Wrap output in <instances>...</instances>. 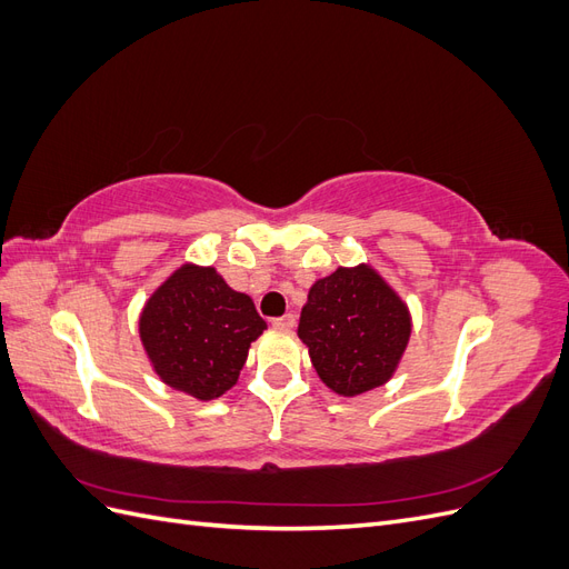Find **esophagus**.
Listing matches in <instances>:
<instances>
[{
	"instance_id": "1",
	"label": "esophagus",
	"mask_w": 569,
	"mask_h": 569,
	"mask_svg": "<svg viewBox=\"0 0 569 569\" xmlns=\"http://www.w3.org/2000/svg\"><path fill=\"white\" fill-rule=\"evenodd\" d=\"M297 325V316L284 313L282 318H272V327H280V330H291Z\"/></svg>"
}]
</instances>
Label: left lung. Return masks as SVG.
Masks as SVG:
<instances>
[{"label":"left lung","mask_w":569,"mask_h":569,"mask_svg":"<svg viewBox=\"0 0 569 569\" xmlns=\"http://www.w3.org/2000/svg\"><path fill=\"white\" fill-rule=\"evenodd\" d=\"M410 337V316L396 291L368 266L339 268L318 280L299 320V339L320 380L341 396L382 387Z\"/></svg>","instance_id":"1"}]
</instances>
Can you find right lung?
I'll return each mask as SVG.
<instances>
[{
  "instance_id": "obj_1",
  "label": "right lung",
  "mask_w": 569,
  "mask_h": 569,
  "mask_svg": "<svg viewBox=\"0 0 569 569\" xmlns=\"http://www.w3.org/2000/svg\"><path fill=\"white\" fill-rule=\"evenodd\" d=\"M266 320L253 301L228 287L216 268L187 263L153 291L140 318V337L161 380L199 401L234 387L251 341Z\"/></svg>"
}]
</instances>
